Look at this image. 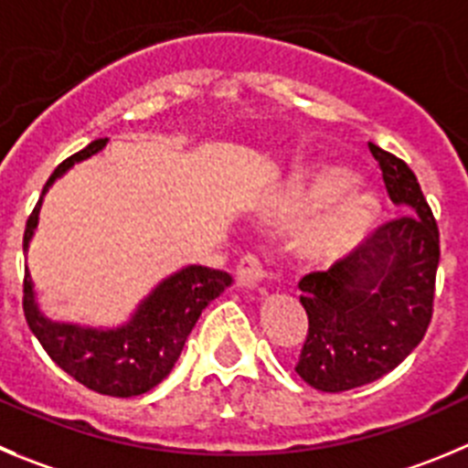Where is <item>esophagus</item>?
<instances>
[{
    "label": "esophagus",
    "mask_w": 468,
    "mask_h": 468,
    "mask_svg": "<svg viewBox=\"0 0 468 468\" xmlns=\"http://www.w3.org/2000/svg\"><path fill=\"white\" fill-rule=\"evenodd\" d=\"M235 274H238L239 286H244V288H256L265 277H268L263 261L254 254H247L239 259Z\"/></svg>",
    "instance_id": "1"
}]
</instances>
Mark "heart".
I'll use <instances>...</instances> for the list:
<instances>
[{"label": "heart", "instance_id": "obj_1", "mask_svg": "<svg viewBox=\"0 0 468 468\" xmlns=\"http://www.w3.org/2000/svg\"><path fill=\"white\" fill-rule=\"evenodd\" d=\"M351 173L337 165H316L295 177L283 200V217L304 224L298 251L312 263L344 259L369 235L378 217V203L369 194L347 191Z\"/></svg>", "mask_w": 468, "mask_h": 468}]
</instances>
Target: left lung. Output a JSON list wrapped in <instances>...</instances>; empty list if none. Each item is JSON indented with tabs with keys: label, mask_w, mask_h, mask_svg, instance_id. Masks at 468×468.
I'll return each instance as SVG.
<instances>
[{
	"label": "left lung",
	"mask_w": 468,
	"mask_h": 468,
	"mask_svg": "<svg viewBox=\"0 0 468 468\" xmlns=\"http://www.w3.org/2000/svg\"><path fill=\"white\" fill-rule=\"evenodd\" d=\"M401 212L325 272L300 279L309 318L295 372L323 392L360 388L392 372L425 337L434 312L439 226L413 170L369 143Z\"/></svg>",
	"instance_id": "8db88e82"
}]
</instances>
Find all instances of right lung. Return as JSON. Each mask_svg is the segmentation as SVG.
I'll return each mask as SVG.
<instances>
[{
  "label": "right lung",
  "instance_id": "add662e5",
  "mask_svg": "<svg viewBox=\"0 0 468 468\" xmlns=\"http://www.w3.org/2000/svg\"><path fill=\"white\" fill-rule=\"evenodd\" d=\"M103 147H106V138H99L90 143L85 150L62 161L43 186V194L73 164L90 159ZM43 194L25 226V251L38 224ZM230 282L233 277L229 272L189 265L164 279L138 304L129 323L112 330H99V327H85L76 323H57L43 316L37 304V295H34L32 277L25 268L23 309L29 330L41 342L43 351L52 357L55 365L62 367L69 377L101 395L135 397L152 390L168 377L200 312L214 298H219L230 286Z\"/></svg>",
  "mask_w": 468,
  "mask_h": 468
}]
</instances>
